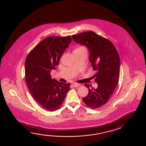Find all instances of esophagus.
Here are the masks:
<instances>
[{
  "label": "esophagus",
  "mask_w": 146,
  "mask_h": 146,
  "mask_svg": "<svg viewBox=\"0 0 146 146\" xmlns=\"http://www.w3.org/2000/svg\"><path fill=\"white\" fill-rule=\"evenodd\" d=\"M72 86L74 87H78L80 86V84L78 83H73L72 84Z\"/></svg>",
  "instance_id": "obj_1"
}]
</instances>
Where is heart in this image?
I'll use <instances>...</instances> for the list:
<instances>
[{
    "mask_svg": "<svg viewBox=\"0 0 146 146\" xmlns=\"http://www.w3.org/2000/svg\"><path fill=\"white\" fill-rule=\"evenodd\" d=\"M76 49H82V50H84L86 51V49L85 48L83 47V46H80L79 47H78V48H76Z\"/></svg>",
    "mask_w": 146,
    "mask_h": 146,
    "instance_id": "obj_1",
    "label": "heart"
}]
</instances>
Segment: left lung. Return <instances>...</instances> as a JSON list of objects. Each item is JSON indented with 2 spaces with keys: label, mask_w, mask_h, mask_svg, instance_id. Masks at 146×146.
<instances>
[{
  "label": "left lung",
  "mask_w": 146,
  "mask_h": 146,
  "mask_svg": "<svg viewBox=\"0 0 146 146\" xmlns=\"http://www.w3.org/2000/svg\"><path fill=\"white\" fill-rule=\"evenodd\" d=\"M75 42L85 45L89 50V61L96 71L94 78L97 89L85 84L88 94L83 98L88 107L97 109L107 104L118 84L119 76V55L112 42L92 31L73 35ZM91 86V85H90Z\"/></svg>",
  "instance_id": "1"
}]
</instances>
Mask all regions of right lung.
<instances>
[{
  "mask_svg": "<svg viewBox=\"0 0 146 146\" xmlns=\"http://www.w3.org/2000/svg\"><path fill=\"white\" fill-rule=\"evenodd\" d=\"M71 36H50L43 39L27 55L25 77L31 95L43 109L49 111L61 107L70 83L51 78L63 54L71 42Z\"/></svg>",
  "mask_w": 146,
  "mask_h": 146,
  "instance_id": "add662e5",
  "label": "right lung"
}]
</instances>
